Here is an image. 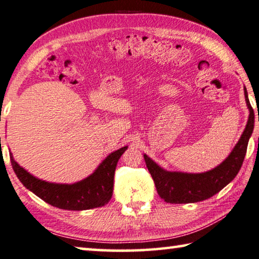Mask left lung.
Here are the masks:
<instances>
[{"label": "left lung", "mask_w": 259, "mask_h": 259, "mask_svg": "<svg viewBox=\"0 0 259 259\" xmlns=\"http://www.w3.org/2000/svg\"><path fill=\"white\" fill-rule=\"evenodd\" d=\"M245 102L249 108V118L243 134L231 154L219 166L206 173L189 174L181 171H168L158 166L144 154L147 169L153 179L159 196L167 203L187 204L202 202L225 188L239 173L247 153L249 138L253 131L255 114L250 105L247 89L244 88Z\"/></svg>", "instance_id": "1"}]
</instances>
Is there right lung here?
I'll list each match as a JSON object with an SVG mask.
<instances>
[{
  "label": "right lung",
  "mask_w": 259,
  "mask_h": 259,
  "mask_svg": "<svg viewBox=\"0 0 259 259\" xmlns=\"http://www.w3.org/2000/svg\"><path fill=\"white\" fill-rule=\"evenodd\" d=\"M126 149L128 146H124L110 153L93 174L73 184L42 181L20 167L11 153L10 160L19 181L39 198L63 210L81 211L104 206L109 202L113 195L115 168Z\"/></svg>",
  "instance_id": "right-lung-1"
}]
</instances>
